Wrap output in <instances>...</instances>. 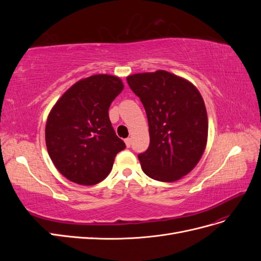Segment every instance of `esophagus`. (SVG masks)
Returning a JSON list of instances; mask_svg holds the SVG:
<instances>
[{
	"label": "esophagus",
	"mask_w": 261,
	"mask_h": 261,
	"mask_svg": "<svg viewBox=\"0 0 261 261\" xmlns=\"http://www.w3.org/2000/svg\"><path fill=\"white\" fill-rule=\"evenodd\" d=\"M124 141H125V145H126V147L129 148V147H130V145H132V139H130V138H126Z\"/></svg>",
	"instance_id": "esophagus-1"
}]
</instances>
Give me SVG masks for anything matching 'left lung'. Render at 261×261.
Segmentation results:
<instances>
[{
	"label": "left lung",
	"instance_id": "1",
	"mask_svg": "<svg viewBox=\"0 0 261 261\" xmlns=\"http://www.w3.org/2000/svg\"><path fill=\"white\" fill-rule=\"evenodd\" d=\"M126 80L148 118L150 145L138 154L141 169L159 181L180 179L199 162L207 145L208 116L199 90L162 69Z\"/></svg>",
	"mask_w": 261,
	"mask_h": 261
}]
</instances>
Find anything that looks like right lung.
<instances>
[{
  "label": "right lung",
  "instance_id": "1",
  "mask_svg": "<svg viewBox=\"0 0 261 261\" xmlns=\"http://www.w3.org/2000/svg\"><path fill=\"white\" fill-rule=\"evenodd\" d=\"M120 78L98 74L78 81L57 101L45 125V144L55 168L76 184L100 183L126 147L116 136L109 108L122 92Z\"/></svg>",
  "mask_w": 261,
  "mask_h": 261
}]
</instances>
